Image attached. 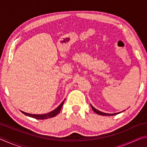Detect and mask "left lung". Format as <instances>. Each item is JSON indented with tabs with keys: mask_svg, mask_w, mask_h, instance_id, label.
Wrapping results in <instances>:
<instances>
[{
	"mask_svg": "<svg viewBox=\"0 0 147 147\" xmlns=\"http://www.w3.org/2000/svg\"><path fill=\"white\" fill-rule=\"evenodd\" d=\"M91 106L92 109H93L94 112L98 114V115H111H111H116V114H118V113H121V112H119V113H103V112H102V111L97 110V109L94 108L92 105H91Z\"/></svg>",
	"mask_w": 147,
	"mask_h": 147,
	"instance_id": "obj_1",
	"label": "left lung"
}]
</instances>
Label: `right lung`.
I'll return each instance as SVG.
<instances>
[{
	"instance_id": "right-lung-1",
	"label": "right lung",
	"mask_w": 147,
	"mask_h": 147,
	"mask_svg": "<svg viewBox=\"0 0 147 147\" xmlns=\"http://www.w3.org/2000/svg\"><path fill=\"white\" fill-rule=\"evenodd\" d=\"M64 101H65V100L62 102L60 104V105H59L58 108L54 109V110L52 111L49 113H45V114H41V115H40V114L38 115H38H36V114H30V113L24 112V111H21L23 114H24L25 115L30 117L36 119H47L49 118H52V117H53L57 115L59 113V111H60L61 109V107H62V106H63V104L64 103Z\"/></svg>"
}]
</instances>
